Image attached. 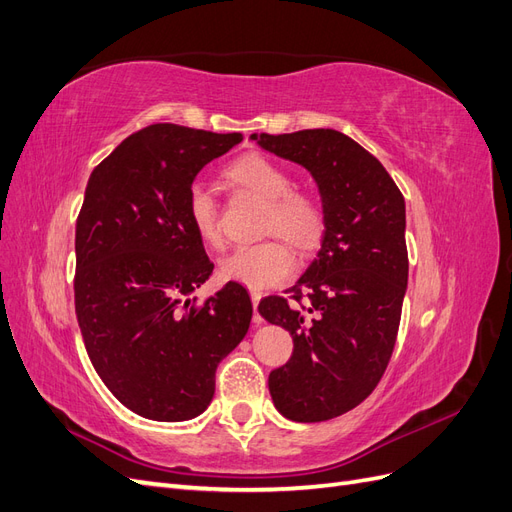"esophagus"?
<instances>
[{"label":"esophagus","instance_id":"esophagus-1","mask_svg":"<svg viewBox=\"0 0 512 512\" xmlns=\"http://www.w3.org/2000/svg\"><path fill=\"white\" fill-rule=\"evenodd\" d=\"M250 297H252V305H254V324H262V316L256 312V309H258V303H260V299H262V292H258V290H250Z\"/></svg>","mask_w":512,"mask_h":512}]
</instances>
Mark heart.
Segmentation results:
<instances>
[{
    "instance_id": "obj_1",
    "label": "heart",
    "mask_w": 512,
    "mask_h": 512,
    "mask_svg": "<svg viewBox=\"0 0 512 512\" xmlns=\"http://www.w3.org/2000/svg\"><path fill=\"white\" fill-rule=\"evenodd\" d=\"M226 177L239 190L265 203L262 235L282 237L299 252H312L320 245L327 232V209L318 194L294 188V175L288 166L265 153H247L226 168ZM185 220L203 243L211 247L224 243L220 207L203 183H194L185 196ZM292 265L286 243L267 239L237 247L220 262V273L230 282L267 288L284 282Z\"/></svg>"
}]
</instances>
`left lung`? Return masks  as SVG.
Listing matches in <instances>:
<instances>
[{"instance_id": "8db88e82", "label": "left lung", "mask_w": 512, "mask_h": 512, "mask_svg": "<svg viewBox=\"0 0 512 512\" xmlns=\"http://www.w3.org/2000/svg\"><path fill=\"white\" fill-rule=\"evenodd\" d=\"M252 138L305 166L327 209L312 265L288 297H265L258 312L294 342L290 361L269 374L275 408L290 421H329L367 399L391 361L408 286L404 194L367 149L337 130Z\"/></svg>"}]
</instances>
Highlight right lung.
<instances>
[{
	"instance_id": "add662e5",
	"label": "right lung",
	"mask_w": 512,
	"mask_h": 512,
	"mask_svg": "<svg viewBox=\"0 0 512 512\" xmlns=\"http://www.w3.org/2000/svg\"><path fill=\"white\" fill-rule=\"evenodd\" d=\"M243 141L153 123L91 173L76 218L74 309L89 361L123 406L151 421H188L215 393V369L250 329L237 282L185 299L213 271L185 220L198 170Z\"/></svg>"
}]
</instances>
